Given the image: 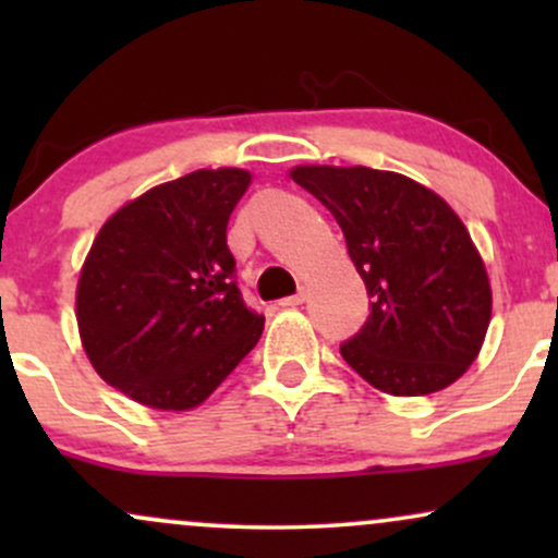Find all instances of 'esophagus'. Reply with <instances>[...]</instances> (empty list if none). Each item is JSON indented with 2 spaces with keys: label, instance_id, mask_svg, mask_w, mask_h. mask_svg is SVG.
Masks as SVG:
<instances>
[{
  "label": "esophagus",
  "instance_id": "1",
  "mask_svg": "<svg viewBox=\"0 0 558 558\" xmlns=\"http://www.w3.org/2000/svg\"><path fill=\"white\" fill-rule=\"evenodd\" d=\"M306 301V291H299L296 296H288V299H280V306H299Z\"/></svg>",
  "mask_w": 558,
  "mask_h": 558
}]
</instances>
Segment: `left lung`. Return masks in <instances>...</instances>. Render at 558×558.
Segmentation results:
<instances>
[{"instance_id": "8db88e82", "label": "left lung", "mask_w": 558, "mask_h": 558, "mask_svg": "<svg viewBox=\"0 0 558 558\" xmlns=\"http://www.w3.org/2000/svg\"><path fill=\"white\" fill-rule=\"evenodd\" d=\"M288 175L343 230L373 310L343 360L388 396L457 383L483 349L493 291L475 241L446 198L401 172L296 165Z\"/></svg>"}]
</instances>
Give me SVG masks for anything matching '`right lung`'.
I'll return each mask as SVG.
<instances>
[{
	"instance_id": "obj_1",
	"label": "right lung",
	"mask_w": 558,
	"mask_h": 558,
	"mask_svg": "<svg viewBox=\"0 0 558 558\" xmlns=\"http://www.w3.org/2000/svg\"><path fill=\"white\" fill-rule=\"evenodd\" d=\"M252 172L194 170L107 217L75 288L96 375L157 412H189L254 349L265 317L243 306L226 243Z\"/></svg>"
}]
</instances>
